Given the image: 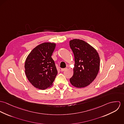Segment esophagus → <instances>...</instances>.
I'll use <instances>...</instances> for the list:
<instances>
[{"label": "esophagus", "instance_id": "esophagus-1", "mask_svg": "<svg viewBox=\"0 0 124 124\" xmlns=\"http://www.w3.org/2000/svg\"><path fill=\"white\" fill-rule=\"evenodd\" d=\"M67 69V68H62V69H61V71H66Z\"/></svg>", "mask_w": 124, "mask_h": 124}]
</instances>
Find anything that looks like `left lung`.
<instances>
[{
    "instance_id": "left-lung-1",
    "label": "left lung",
    "mask_w": 124,
    "mask_h": 124,
    "mask_svg": "<svg viewBox=\"0 0 124 124\" xmlns=\"http://www.w3.org/2000/svg\"><path fill=\"white\" fill-rule=\"evenodd\" d=\"M69 43L75 61L70 83L77 88L86 87L97 75L100 69L99 55L93 47L83 40L73 39Z\"/></svg>"
}]
</instances>
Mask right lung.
<instances>
[{
    "label": "right lung",
    "instance_id": "right-lung-1",
    "mask_svg": "<svg viewBox=\"0 0 124 124\" xmlns=\"http://www.w3.org/2000/svg\"><path fill=\"white\" fill-rule=\"evenodd\" d=\"M55 47L54 43H41L34 48L26 58L24 66L26 75L37 88L45 90L53 85L58 73L52 58Z\"/></svg>",
    "mask_w": 124,
    "mask_h": 124
}]
</instances>
